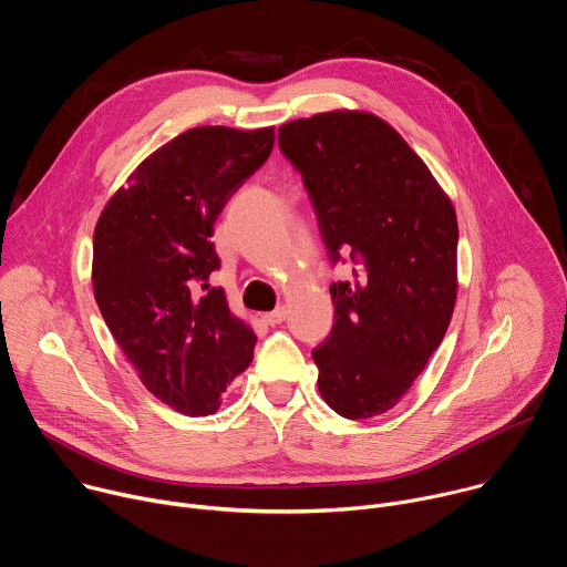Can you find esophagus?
Instances as JSON below:
<instances>
[{
    "mask_svg": "<svg viewBox=\"0 0 567 567\" xmlns=\"http://www.w3.org/2000/svg\"><path fill=\"white\" fill-rule=\"evenodd\" d=\"M287 318V309L285 307H276L274 311L262 313V320L269 322V326H280V322Z\"/></svg>",
    "mask_w": 567,
    "mask_h": 567,
    "instance_id": "34e87169",
    "label": "esophagus"
}]
</instances>
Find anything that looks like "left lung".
<instances>
[{"instance_id": "obj_1", "label": "left lung", "mask_w": 567, "mask_h": 567, "mask_svg": "<svg viewBox=\"0 0 567 567\" xmlns=\"http://www.w3.org/2000/svg\"><path fill=\"white\" fill-rule=\"evenodd\" d=\"M282 154L302 175L332 262L334 328L311 357L318 390L348 420L383 415L440 348L457 296V217L449 195L383 118L334 110L289 121Z\"/></svg>"}]
</instances>
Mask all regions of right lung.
Instances as JSON below:
<instances>
[{
	"mask_svg": "<svg viewBox=\"0 0 567 567\" xmlns=\"http://www.w3.org/2000/svg\"><path fill=\"white\" fill-rule=\"evenodd\" d=\"M274 141V127L186 130L141 161L94 228L92 282L112 337L143 385L190 417L213 415L254 359L256 332L208 285L219 269L210 237Z\"/></svg>",
	"mask_w": 567,
	"mask_h": 567,
	"instance_id": "1",
	"label": "right lung"
}]
</instances>
